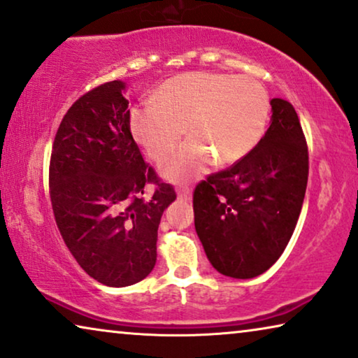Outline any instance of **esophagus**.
<instances>
[{
	"mask_svg": "<svg viewBox=\"0 0 358 358\" xmlns=\"http://www.w3.org/2000/svg\"><path fill=\"white\" fill-rule=\"evenodd\" d=\"M190 197H192V194H190L189 189H179L178 190V199H180V200H190Z\"/></svg>",
	"mask_w": 358,
	"mask_h": 358,
	"instance_id": "1",
	"label": "esophagus"
}]
</instances>
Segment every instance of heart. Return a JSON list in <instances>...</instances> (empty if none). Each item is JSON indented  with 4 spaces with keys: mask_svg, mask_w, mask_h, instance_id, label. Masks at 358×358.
<instances>
[{
    "mask_svg": "<svg viewBox=\"0 0 358 358\" xmlns=\"http://www.w3.org/2000/svg\"><path fill=\"white\" fill-rule=\"evenodd\" d=\"M271 99L252 76L182 73L159 86L155 104L130 112V131L150 158L171 153L180 136H190L166 158L159 173L171 182L197 179L208 166L234 164L251 153L266 134Z\"/></svg>",
    "mask_w": 358,
    "mask_h": 358,
    "instance_id": "1",
    "label": "heart"
}]
</instances>
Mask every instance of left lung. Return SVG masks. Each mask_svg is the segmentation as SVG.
I'll use <instances>...</instances> for the list:
<instances>
[{
  "label": "left lung",
  "instance_id": "1",
  "mask_svg": "<svg viewBox=\"0 0 358 358\" xmlns=\"http://www.w3.org/2000/svg\"><path fill=\"white\" fill-rule=\"evenodd\" d=\"M271 127L246 158L194 192L195 231L220 273L252 278L285 251L308 182V148L288 101H271Z\"/></svg>",
  "mask_w": 358,
  "mask_h": 358
}]
</instances>
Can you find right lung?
I'll return each instance as SVG.
<instances>
[{
    "mask_svg": "<svg viewBox=\"0 0 358 358\" xmlns=\"http://www.w3.org/2000/svg\"><path fill=\"white\" fill-rule=\"evenodd\" d=\"M127 85L115 80L81 96L63 117L50 158L57 227L83 271L107 287L150 275L163 212L176 200L130 131ZM155 183L151 196L145 184Z\"/></svg>",
    "mask_w": 358,
    "mask_h": 358,
    "instance_id": "right-lung-1",
    "label": "right lung"
}]
</instances>
